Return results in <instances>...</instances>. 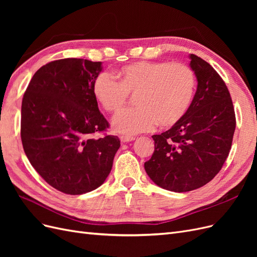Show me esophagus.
<instances>
[{
  "label": "esophagus",
  "mask_w": 257,
  "mask_h": 257,
  "mask_svg": "<svg viewBox=\"0 0 257 257\" xmlns=\"http://www.w3.org/2000/svg\"><path fill=\"white\" fill-rule=\"evenodd\" d=\"M134 139H135L134 136H130V135H122V136H120L121 143H130V142H133Z\"/></svg>",
  "instance_id": "34e87169"
}]
</instances>
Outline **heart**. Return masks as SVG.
Returning <instances> with one entry per match:
<instances>
[{
	"label": "heart",
	"mask_w": 257,
	"mask_h": 257,
	"mask_svg": "<svg viewBox=\"0 0 257 257\" xmlns=\"http://www.w3.org/2000/svg\"><path fill=\"white\" fill-rule=\"evenodd\" d=\"M119 81L108 72L93 81V93L108 112H119L130 94L138 104L113 119V127L125 134H136L180 122L189 112L195 93L196 78L184 63L168 61H141L123 66L116 73Z\"/></svg>",
	"instance_id": "b5f03b06"
}]
</instances>
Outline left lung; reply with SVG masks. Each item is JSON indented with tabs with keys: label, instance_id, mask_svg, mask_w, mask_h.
<instances>
[{
	"label": "left lung",
	"instance_id": "1",
	"mask_svg": "<svg viewBox=\"0 0 257 257\" xmlns=\"http://www.w3.org/2000/svg\"><path fill=\"white\" fill-rule=\"evenodd\" d=\"M197 90L189 112L172 128L153 135L146 173L161 188L189 192L219 174L231 148L236 115L229 91L208 62L191 54Z\"/></svg>",
	"mask_w": 257,
	"mask_h": 257
}]
</instances>
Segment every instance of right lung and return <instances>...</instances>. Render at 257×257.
I'll list each match as a JSON object with an SVG mask.
<instances>
[{"label": "right lung", "instance_id": "right-lung-1", "mask_svg": "<svg viewBox=\"0 0 257 257\" xmlns=\"http://www.w3.org/2000/svg\"><path fill=\"white\" fill-rule=\"evenodd\" d=\"M100 71V62H49L34 74L22 98L21 142L31 165L52 188L71 195L102 185L120 148L118 136L105 133L109 123L93 93Z\"/></svg>", "mask_w": 257, "mask_h": 257}]
</instances>
